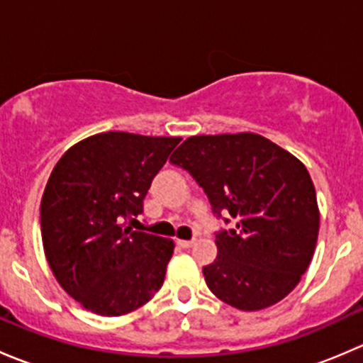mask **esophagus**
I'll return each mask as SVG.
<instances>
[{"label":"esophagus","instance_id":"34e87169","mask_svg":"<svg viewBox=\"0 0 363 363\" xmlns=\"http://www.w3.org/2000/svg\"><path fill=\"white\" fill-rule=\"evenodd\" d=\"M177 246L182 247V250H189V247L195 246V240H177Z\"/></svg>","mask_w":363,"mask_h":363}]
</instances>
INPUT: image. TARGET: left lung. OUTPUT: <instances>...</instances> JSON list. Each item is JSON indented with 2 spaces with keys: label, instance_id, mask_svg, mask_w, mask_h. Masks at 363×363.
Listing matches in <instances>:
<instances>
[{
  "label": "left lung",
  "instance_id": "obj_1",
  "mask_svg": "<svg viewBox=\"0 0 363 363\" xmlns=\"http://www.w3.org/2000/svg\"><path fill=\"white\" fill-rule=\"evenodd\" d=\"M170 163L195 179L216 218L235 223L216 232L218 256L203 267L208 290L240 311L283 300L309 267L320 230L307 168L256 133L189 137Z\"/></svg>",
  "mask_w": 363,
  "mask_h": 363
}]
</instances>
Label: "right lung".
Instances as JSON below:
<instances>
[{"mask_svg": "<svg viewBox=\"0 0 363 363\" xmlns=\"http://www.w3.org/2000/svg\"><path fill=\"white\" fill-rule=\"evenodd\" d=\"M179 142L107 131L54 167L40 205L43 250L57 283L87 311L123 316L163 286L174 242L124 223L144 212L152 179Z\"/></svg>", "mask_w": 363, "mask_h": 363, "instance_id": "right-lung-1", "label": "right lung"}]
</instances>
